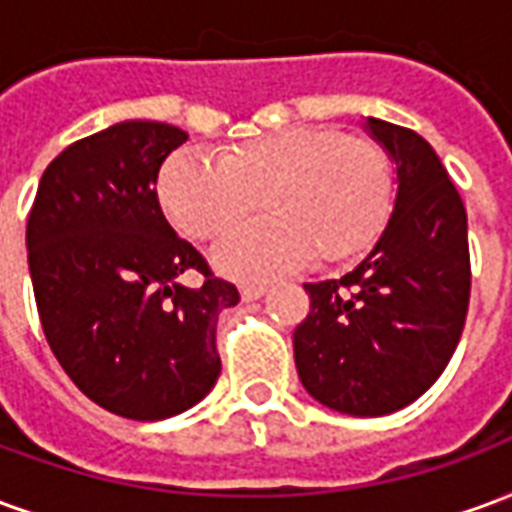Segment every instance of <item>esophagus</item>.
<instances>
[{
  "label": "esophagus",
  "instance_id": "1",
  "mask_svg": "<svg viewBox=\"0 0 512 512\" xmlns=\"http://www.w3.org/2000/svg\"><path fill=\"white\" fill-rule=\"evenodd\" d=\"M266 285H241V299L244 301H257V299H263L266 296Z\"/></svg>",
  "mask_w": 512,
  "mask_h": 512
}]
</instances>
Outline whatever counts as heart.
Instances as JSON below:
<instances>
[{
  "label": "heart",
  "instance_id": "heart-1",
  "mask_svg": "<svg viewBox=\"0 0 512 512\" xmlns=\"http://www.w3.org/2000/svg\"><path fill=\"white\" fill-rule=\"evenodd\" d=\"M389 167L373 142L326 128H285L235 147L222 161L180 150L167 158L158 197L191 238L213 241L244 222L263 197V222L224 238L216 266L260 279L304 266L343 263L376 241L389 211Z\"/></svg>",
  "mask_w": 512,
  "mask_h": 512
}]
</instances>
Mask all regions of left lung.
Segmentation results:
<instances>
[{"instance_id":"8db88e82","label":"left lung","mask_w":512,"mask_h":512,"mask_svg":"<svg viewBox=\"0 0 512 512\" xmlns=\"http://www.w3.org/2000/svg\"><path fill=\"white\" fill-rule=\"evenodd\" d=\"M395 164V202L367 257L340 279L307 282L293 332L304 389L351 417H384L425 395L455 354L469 310L466 208L436 150L411 128L367 117Z\"/></svg>"}]
</instances>
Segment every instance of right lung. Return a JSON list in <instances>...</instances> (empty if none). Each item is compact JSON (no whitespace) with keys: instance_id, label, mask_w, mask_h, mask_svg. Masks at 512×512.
Returning <instances> with one entry per match:
<instances>
[{"instance_id":"1","label":"right lung","mask_w":512,"mask_h":512,"mask_svg":"<svg viewBox=\"0 0 512 512\" xmlns=\"http://www.w3.org/2000/svg\"><path fill=\"white\" fill-rule=\"evenodd\" d=\"M189 139L123 120L51 161L27 222L29 277L62 370L117 417L156 422L197 406L222 373L216 318L238 290L178 238L158 205V169ZM194 267L202 289L179 282Z\"/></svg>"}]
</instances>
